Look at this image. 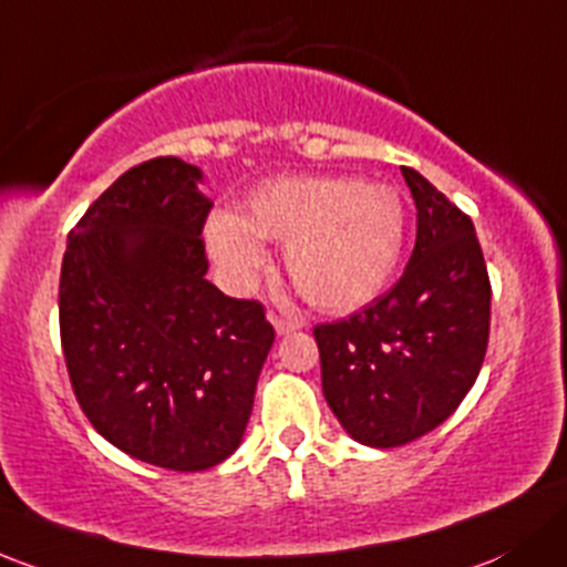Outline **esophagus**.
Instances as JSON below:
<instances>
[{
	"label": "esophagus",
	"mask_w": 567,
	"mask_h": 567,
	"mask_svg": "<svg viewBox=\"0 0 567 567\" xmlns=\"http://www.w3.org/2000/svg\"><path fill=\"white\" fill-rule=\"evenodd\" d=\"M268 320H271L274 331H277L279 337H288V333H293L296 329H299V323H296V320H288V318H282V315H277V312H271V315H268Z\"/></svg>",
	"instance_id": "obj_1"
}]
</instances>
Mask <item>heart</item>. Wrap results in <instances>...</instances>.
Instances as JSON below:
<instances>
[{
	"mask_svg": "<svg viewBox=\"0 0 567 567\" xmlns=\"http://www.w3.org/2000/svg\"><path fill=\"white\" fill-rule=\"evenodd\" d=\"M408 214L389 184L353 176H282L260 184L241 214L217 212L206 247L230 288H247L266 266L260 241H282L293 288L323 312L378 299L396 271Z\"/></svg>",
	"mask_w": 567,
	"mask_h": 567,
	"instance_id": "obj_1",
	"label": "heart"
}]
</instances>
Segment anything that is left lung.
<instances>
[{
	"label": "left lung",
	"instance_id": "obj_1",
	"mask_svg": "<svg viewBox=\"0 0 567 567\" xmlns=\"http://www.w3.org/2000/svg\"><path fill=\"white\" fill-rule=\"evenodd\" d=\"M402 176L419 212L408 268L361 312L315 329L326 402L369 449L443 424L473 389L488 342L492 285L473 219L419 171Z\"/></svg>",
	"mask_w": 567,
	"mask_h": 567
}]
</instances>
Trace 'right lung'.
Wrapping results in <instances>:
<instances>
[{
	"label": "right lung",
	"mask_w": 567,
	"mask_h": 567,
	"mask_svg": "<svg viewBox=\"0 0 567 567\" xmlns=\"http://www.w3.org/2000/svg\"><path fill=\"white\" fill-rule=\"evenodd\" d=\"M204 171L135 165L70 230L59 329L92 426L154 467L198 473L241 445L274 329L206 279Z\"/></svg>",
	"instance_id": "add662e5"
}]
</instances>
